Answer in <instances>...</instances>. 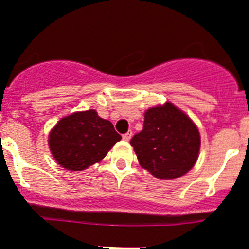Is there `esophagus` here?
Returning a JSON list of instances; mask_svg holds the SVG:
<instances>
[{
  "label": "esophagus",
  "instance_id": "esophagus-1",
  "mask_svg": "<svg viewBox=\"0 0 249 249\" xmlns=\"http://www.w3.org/2000/svg\"><path fill=\"white\" fill-rule=\"evenodd\" d=\"M131 135H133V133H131V131H128V133H125V134L123 135V139H124L125 142H129L131 139Z\"/></svg>",
  "mask_w": 249,
  "mask_h": 249
}]
</instances>
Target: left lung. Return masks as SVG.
<instances>
[{
    "instance_id": "left-lung-1",
    "label": "left lung",
    "mask_w": 249,
    "mask_h": 249,
    "mask_svg": "<svg viewBox=\"0 0 249 249\" xmlns=\"http://www.w3.org/2000/svg\"><path fill=\"white\" fill-rule=\"evenodd\" d=\"M130 144L144 170L156 178L175 179L195 166L201 138L189 115L167 101L144 112L143 130Z\"/></svg>"
}]
</instances>
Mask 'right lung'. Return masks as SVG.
<instances>
[{
	"label": "right lung",
	"instance_id": "obj_1",
	"mask_svg": "<svg viewBox=\"0 0 249 249\" xmlns=\"http://www.w3.org/2000/svg\"><path fill=\"white\" fill-rule=\"evenodd\" d=\"M120 139L110 121L96 110H87L60 119L49 131L48 145L60 167L83 171L104 160Z\"/></svg>",
	"mask_w": 249,
	"mask_h": 249
}]
</instances>
